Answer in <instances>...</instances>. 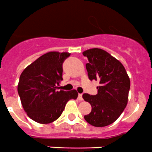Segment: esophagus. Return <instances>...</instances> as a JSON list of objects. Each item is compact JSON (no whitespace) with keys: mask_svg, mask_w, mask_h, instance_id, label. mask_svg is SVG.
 <instances>
[{"mask_svg":"<svg viewBox=\"0 0 152 152\" xmlns=\"http://www.w3.org/2000/svg\"><path fill=\"white\" fill-rule=\"evenodd\" d=\"M78 99L79 100H83V98H82V94H78Z\"/></svg>","mask_w":152,"mask_h":152,"instance_id":"1","label":"esophagus"}]
</instances>
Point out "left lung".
<instances>
[{
    "label": "left lung",
    "mask_w": 152,
    "mask_h": 152,
    "mask_svg": "<svg viewBox=\"0 0 152 152\" xmlns=\"http://www.w3.org/2000/svg\"><path fill=\"white\" fill-rule=\"evenodd\" d=\"M82 54L88 59L86 65L88 78L99 82L96 95L84 93L82 96L85 101L92 106L91 112L84 118L96 127L109 126L126 108L130 80L122 63L106 51L94 48Z\"/></svg>",
    "instance_id": "obj_1"
}]
</instances>
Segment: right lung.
<instances>
[{"instance_id":"obj_1","label":"right lung","mask_w":152,"mask_h":152,"mask_svg":"<svg viewBox=\"0 0 152 152\" xmlns=\"http://www.w3.org/2000/svg\"><path fill=\"white\" fill-rule=\"evenodd\" d=\"M70 53L49 52L40 56L22 72L18 93L24 110L41 124L54 122L61 115L66 103L77 99L75 89H56L63 80V63Z\"/></svg>"}]
</instances>
